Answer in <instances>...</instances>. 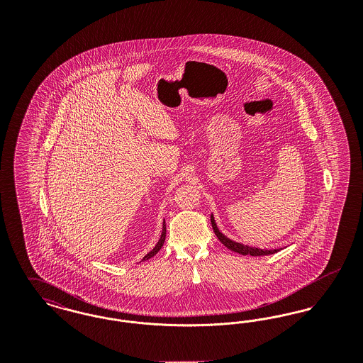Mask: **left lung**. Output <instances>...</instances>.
<instances>
[{"label": "left lung", "instance_id": "obj_1", "mask_svg": "<svg viewBox=\"0 0 363 363\" xmlns=\"http://www.w3.org/2000/svg\"><path fill=\"white\" fill-rule=\"evenodd\" d=\"M211 225L212 228L218 237V240L222 242L225 245L227 249L235 252V253H240L242 256H268V255H274L279 252L280 249H259V247H255V246H249V245H243L241 242L233 241L230 240L228 237H225V234L219 230V227L215 222V218H213V213H211Z\"/></svg>", "mask_w": 363, "mask_h": 363}]
</instances>
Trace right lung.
Here are the masks:
<instances>
[{
  "mask_svg": "<svg viewBox=\"0 0 363 363\" xmlns=\"http://www.w3.org/2000/svg\"><path fill=\"white\" fill-rule=\"evenodd\" d=\"M164 240H166V222H164V219H163V225H162V234H160V238H159V241L155 245V247L150 252V253H147L141 261H147V259H151V257H154L156 253L162 249V246H163V243H164Z\"/></svg>",
  "mask_w": 363,
  "mask_h": 363,
  "instance_id": "add662e5",
  "label": "right lung"
}]
</instances>
